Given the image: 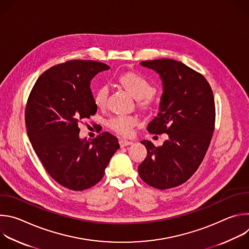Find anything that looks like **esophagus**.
I'll use <instances>...</instances> for the list:
<instances>
[{
    "mask_svg": "<svg viewBox=\"0 0 249 249\" xmlns=\"http://www.w3.org/2000/svg\"><path fill=\"white\" fill-rule=\"evenodd\" d=\"M119 144L121 147H126V146H129V145H132L133 142L132 141H129V140H126V139H121L119 141Z\"/></svg>",
    "mask_w": 249,
    "mask_h": 249,
    "instance_id": "34e87169",
    "label": "esophagus"
}]
</instances>
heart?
Wrapping results in <instances>:
<instances>
[{"label": "heart", "instance_id": "b5f03b06", "mask_svg": "<svg viewBox=\"0 0 249 249\" xmlns=\"http://www.w3.org/2000/svg\"><path fill=\"white\" fill-rule=\"evenodd\" d=\"M117 83L134 98L138 99V105L143 109L151 108L154 104V86L142 75L135 72H126L117 78ZM108 90L106 87L98 88L93 95L97 107H103L107 100ZM137 120L133 116H118L110 119L109 127L123 136H128Z\"/></svg>", "mask_w": 249, "mask_h": 249}]
</instances>
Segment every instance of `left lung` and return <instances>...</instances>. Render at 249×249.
Masks as SVG:
<instances>
[{
	"mask_svg": "<svg viewBox=\"0 0 249 249\" xmlns=\"http://www.w3.org/2000/svg\"><path fill=\"white\" fill-rule=\"evenodd\" d=\"M162 83L158 116L148 125L152 134L166 133L160 147L144 140L148 153L139 175L158 189L176 187L187 181L201 164L215 127V101L207 80L181 62L171 59L144 61Z\"/></svg>",
	"mask_w": 249,
	"mask_h": 249,
	"instance_id": "1",
	"label": "left lung"
}]
</instances>
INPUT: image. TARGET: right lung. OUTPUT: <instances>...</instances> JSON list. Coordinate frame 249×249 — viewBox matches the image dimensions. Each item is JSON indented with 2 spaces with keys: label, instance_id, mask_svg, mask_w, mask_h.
<instances>
[{
  "label": "right lung",
  "instance_id": "add662e5",
  "mask_svg": "<svg viewBox=\"0 0 249 249\" xmlns=\"http://www.w3.org/2000/svg\"><path fill=\"white\" fill-rule=\"evenodd\" d=\"M108 69L96 61L56 65L38 78L27 100L25 123L33 150L52 178L71 190L99 182L120 147L108 132L93 140L80 138V122L97 110L90 81Z\"/></svg>",
  "mask_w": 249,
  "mask_h": 249
}]
</instances>
